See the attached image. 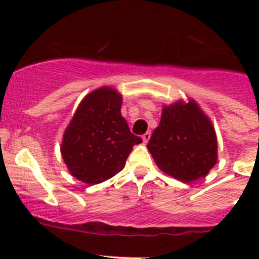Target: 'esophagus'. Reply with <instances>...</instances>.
<instances>
[{
  "label": "esophagus",
  "instance_id": "34e87169",
  "mask_svg": "<svg viewBox=\"0 0 259 259\" xmlns=\"http://www.w3.org/2000/svg\"><path fill=\"white\" fill-rule=\"evenodd\" d=\"M150 137H151V134H150V132H146L144 135H143V142L145 143H148L149 142V139H150Z\"/></svg>",
  "mask_w": 259,
  "mask_h": 259
}]
</instances>
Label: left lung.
Returning a JSON list of instances; mask_svg holds the SVG:
<instances>
[{
    "instance_id": "left-lung-1",
    "label": "left lung",
    "mask_w": 259,
    "mask_h": 259,
    "mask_svg": "<svg viewBox=\"0 0 259 259\" xmlns=\"http://www.w3.org/2000/svg\"><path fill=\"white\" fill-rule=\"evenodd\" d=\"M146 148L161 171L184 183L207 177L218 161L215 129L192 98L163 106Z\"/></svg>"
}]
</instances>
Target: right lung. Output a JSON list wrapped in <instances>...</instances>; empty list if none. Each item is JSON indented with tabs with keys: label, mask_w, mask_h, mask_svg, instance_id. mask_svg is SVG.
I'll use <instances>...</instances> for the list:
<instances>
[{
	"label": "right lung",
	"mask_w": 259,
	"mask_h": 259,
	"mask_svg": "<svg viewBox=\"0 0 259 259\" xmlns=\"http://www.w3.org/2000/svg\"><path fill=\"white\" fill-rule=\"evenodd\" d=\"M122 96L101 86L80 101L62 137L60 151L74 178L94 185L124 169L133 146L143 143L132 134L121 115Z\"/></svg>",
	"instance_id": "1"
}]
</instances>
